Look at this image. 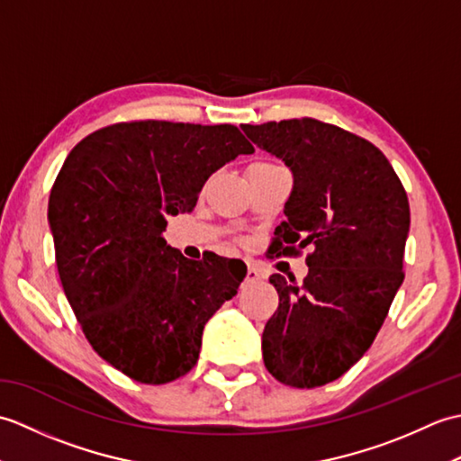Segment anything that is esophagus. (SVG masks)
<instances>
[{
    "label": "esophagus",
    "mask_w": 461,
    "mask_h": 461,
    "mask_svg": "<svg viewBox=\"0 0 461 461\" xmlns=\"http://www.w3.org/2000/svg\"><path fill=\"white\" fill-rule=\"evenodd\" d=\"M259 279H263V273H261L259 269L253 267V266H249V267H248V273H246V281H248V283H256V281H259Z\"/></svg>",
    "instance_id": "obj_1"
}]
</instances>
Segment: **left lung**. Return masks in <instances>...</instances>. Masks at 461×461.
I'll list each match as a JSON object with an SVG mask.
<instances>
[{
	"label": "left lung",
	"mask_w": 461,
	"mask_h": 461,
	"mask_svg": "<svg viewBox=\"0 0 461 461\" xmlns=\"http://www.w3.org/2000/svg\"><path fill=\"white\" fill-rule=\"evenodd\" d=\"M241 131L293 174L277 249L312 246L301 285L269 277L279 307L263 330V362L283 384L322 386L370 348L402 285L408 195L386 156L339 126L293 119Z\"/></svg>",
	"instance_id": "left-lung-1"
}]
</instances>
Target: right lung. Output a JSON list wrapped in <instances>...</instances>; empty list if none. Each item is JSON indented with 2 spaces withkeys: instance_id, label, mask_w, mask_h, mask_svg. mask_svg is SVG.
<instances>
[{
  "instance_id": "1",
  "label": "right lung",
  "mask_w": 461,
  "mask_h": 461,
  "mask_svg": "<svg viewBox=\"0 0 461 461\" xmlns=\"http://www.w3.org/2000/svg\"><path fill=\"white\" fill-rule=\"evenodd\" d=\"M251 152L231 124L166 121L106 126L68 152L47 210L59 277L85 337L126 376L166 384L190 372L205 322L238 295L241 261H192L162 231Z\"/></svg>"
}]
</instances>
